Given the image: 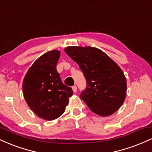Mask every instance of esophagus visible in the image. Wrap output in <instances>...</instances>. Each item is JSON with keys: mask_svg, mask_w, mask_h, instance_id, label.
Masks as SVG:
<instances>
[{"mask_svg": "<svg viewBox=\"0 0 152 152\" xmlns=\"http://www.w3.org/2000/svg\"><path fill=\"white\" fill-rule=\"evenodd\" d=\"M72 89H73V91H74V93H76V92H77V87L76 86H73Z\"/></svg>", "mask_w": 152, "mask_h": 152, "instance_id": "esophagus-1", "label": "esophagus"}]
</instances>
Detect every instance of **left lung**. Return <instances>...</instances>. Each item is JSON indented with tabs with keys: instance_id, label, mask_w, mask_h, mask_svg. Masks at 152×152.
Masks as SVG:
<instances>
[{
	"instance_id": "8db88e82",
	"label": "left lung",
	"mask_w": 152,
	"mask_h": 152,
	"mask_svg": "<svg viewBox=\"0 0 152 152\" xmlns=\"http://www.w3.org/2000/svg\"><path fill=\"white\" fill-rule=\"evenodd\" d=\"M64 50L77 63L86 79V88L81 99L99 116L114 114L126 95V79L121 68L95 47L68 46Z\"/></svg>"
}]
</instances>
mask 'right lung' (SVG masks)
Returning <instances> with one entry per match:
<instances>
[{"label": "right lung", "mask_w": 152, "mask_h": 152, "mask_svg": "<svg viewBox=\"0 0 152 152\" xmlns=\"http://www.w3.org/2000/svg\"><path fill=\"white\" fill-rule=\"evenodd\" d=\"M60 50H52L36 59L23 81V94L28 106L38 117L56 119L65 111L71 87L64 85L56 70Z\"/></svg>", "instance_id": "obj_1"}]
</instances>
